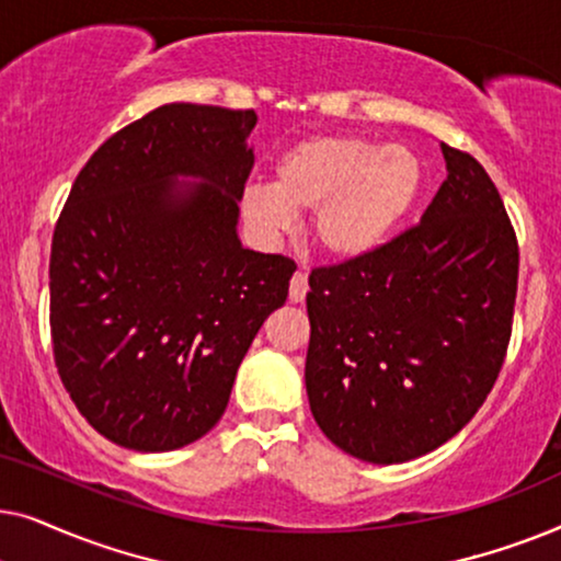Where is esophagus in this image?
<instances>
[{"mask_svg": "<svg viewBox=\"0 0 561 561\" xmlns=\"http://www.w3.org/2000/svg\"><path fill=\"white\" fill-rule=\"evenodd\" d=\"M306 294H309V278H306L304 271L294 273V278H290V290H288V298L294 304H301Z\"/></svg>", "mask_w": 561, "mask_h": 561, "instance_id": "1", "label": "esophagus"}]
</instances>
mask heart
<instances>
[{
    "instance_id": "heart-1",
    "label": "heart",
    "mask_w": 561,
    "mask_h": 561,
    "mask_svg": "<svg viewBox=\"0 0 561 561\" xmlns=\"http://www.w3.org/2000/svg\"><path fill=\"white\" fill-rule=\"evenodd\" d=\"M424 165L403 145L313 135L275 163L273 186H250L242 214L260 232H283L294 211H313V240L336 260H359L386 244L419 204Z\"/></svg>"
}]
</instances>
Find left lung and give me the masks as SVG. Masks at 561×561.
I'll return each mask as SVG.
<instances>
[{
    "instance_id": "1",
    "label": "left lung",
    "mask_w": 561,
    "mask_h": 561,
    "mask_svg": "<svg viewBox=\"0 0 561 561\" xmlns=\"http://www.w3.org/2000/svg\"><path fill=\"white\" fill-rule=\"evenodd\" d=\"M442 152L447 179L416 227L309 275L311 413L327 439L373 465L449 442L485 403L511 342L516 232L485 168Z\"/></svg>"
}]
</instances>
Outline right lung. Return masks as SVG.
<instances>
[{"label": "right lung", "mask_w": 561, "mask_h": 561, "mask_svg": "<svg viewBox=\"0 0 561 561\" xmlns=\"http://www.w3.org/2000/svg\"><path fill=\"white\" fill-rule=\"evenodd\" d=\"M255 122L252 110L158 106L114 133L66 198L50 248L53 357L81 416L119 447L202 439L286 304L294 260L237 237Z\"/></svg>", "instance_id": "obj_1"}]
</instances>
